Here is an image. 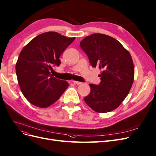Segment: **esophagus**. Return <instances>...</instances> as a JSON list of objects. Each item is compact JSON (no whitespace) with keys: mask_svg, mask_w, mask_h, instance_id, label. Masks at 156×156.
<instances>
[{"mask_svg":"<svg viewBox=\"0 0 156 156\" xmlns=\"http://www.w3.org/2000/svg\"><path fill=\"white\" fill-rule=\"evenodd\" d=\"M72 82L75 84H77V85H79V84H81L82 83L81 82H79V81H76V80H72Z\"/></svg>","mask_w":156,"mask_h":156,"instance_id":"esophagus-1","label":"esophagus"}]
</instances>
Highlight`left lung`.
<instances>
[{"instance_id":"left-lung-1","label":"left lung","mask_w":156,"mask_h":156,"mask_svg":"<svg viewBox=\"0 0 156 156\" xmlns=\"http://www.w3.org/2000/svg\"><path fill=\"white\" fill-rule=\"evenodd\" d=\"M92 67L102 72L99 85L90 84V93L84 98L91 108L106 113L117 108L129 93L134 67L130 53L112 37L101 34L87 36L80 42Z\"/></svg>"}]
</instances>
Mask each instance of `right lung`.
Here are the masks:
<instances>
[{
	"label": "right lung",
	"mask_w": 156,
	"mask_h": 156,
	"mask_svg": "<svg viewBox=\"0 0 156 156\" xmlns=\"http://www.w3.org/2000/svg\"><path fill=\"white\" fill-rule=\"evenodd\" d=\"M55 31L39 35L20 51L15 66L22 93L30 103L46 108L57 101L68 83L53 77V66L61 64L59 57L75 40Z\"/></svg>",
	"instance_id": "obj_1"
}]
</instances>
